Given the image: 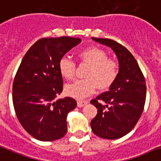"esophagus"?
Returning <instances> with one entry per match:
<instances>
[{
    "mask_svg": "<svg viewBox=\"0 0 161 161\" xmlns=\"http://www.w3.org/2000/svg\"><path fill=\"white\" fill-rule=\"evenodd\" d=\"M88 103V101H77V106L78 107H83Z\"/></svg>",
    "mask_w": 161,
    "mask_h": 161,
    "instance_id": "obj_1",
    "label": "esophagus"
}]
</instances>
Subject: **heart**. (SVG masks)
Masks as SVG:
<instances>
[{
	"mask_svg": "<svg viewBox=\"0 0 161 161\" xmlns=\"http://www.w3.org/2000/svg\"><path fill=\"white\" fill-rule=\"evenodd\" d=\"M80 59L90 66L85 76L65 86V93L69 96L82 99L95 91L96 86L101 90L109 88L119 75V64L113 59L108 58L106 52L98 47H89L78 54ZM75 63L69 57H62L59 61V70L65 80L74 79L75 75Z\"/></svg>",
	"mask_w": 161,
	"mask_h": 161,
	"instance_id": "heart-1",
	"label": "heart"
}]
</instances>
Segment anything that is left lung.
Here are the masks:
<instances>
[{"label": "left lung", "mask_w": 161, "mask_h": 161, "mask_svg": "<svg viewBox=\"0 0 161 161\" xmlns=\"http://www.w3.org/2000/svg\"><path fill=\"white\" fill-rule=\"evenodd\" d=\"M92 40L112 49L119 67V75L109 91L91 101L98 109L91 122V130L101 138L115 140L131 131L143 112L146 80L133 55L125 46L110 39Z\"/></svg>", "instance_id": "obj_1"}]
</instances>
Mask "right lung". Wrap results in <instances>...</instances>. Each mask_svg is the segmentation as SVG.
Instances as JSON below:
<instances>
[{
    "label": "right lung",
    "mask_w": 161,
    "mask_h": 161,
    "mask_svg": "<svg viewBox=\"0 0 161 161\" xmlns=\"http://www.w3.org/2000/svg\"><path fill=\"white\" fill-rule=\"evenodd\" d=\"M81 42L80 38H42L28 50L15 74L12 100L23 128L35 139L51 141L67 132L66 116L76 107L70 97L56 100L62 92L59 61Z\"/></svg>",
    "instance_id": "right-lung-1"
}]
</instances>
